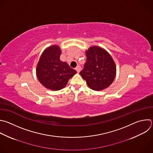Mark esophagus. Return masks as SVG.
<instances>
[{
    "instance_id": "34e87169",
    "label": "esophagus",
    "mask_w": 153,
    "mask_h": 153,
    "mask_svg": "<svg viewBox=\"0 0 153 153\" xmlns=\"http://www.w3.org/2000/svg\"><path fill=\"white\" fill-rule=\"evenodd\" d=\"M76 70L77 72L79 73L80 71V70H81V67H80V66L78 65V66L76 68Z\"/></svg>"
}]
</instances>
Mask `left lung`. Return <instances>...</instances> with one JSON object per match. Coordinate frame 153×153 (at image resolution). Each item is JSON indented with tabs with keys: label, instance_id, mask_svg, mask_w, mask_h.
Instances as JSON below:
<instances>
[{
	"label": "left lung",
	"instance_id": "left-lung-1",
	"mask_svg": "<svg viewBox=\"0 0 153 153\" xmlns=\"http://www.w3.org/2000/svg\"><path fill=\"white\" fill-rule=\"evenodd\" d=\"M86 62L79 73L89 88L103 90L112 84L116 76V65L111 56L99 47L93 46L86 52Z\"/></svg>",
	"mask_w": 153,
	"mask_h": 153
}]
</instances>
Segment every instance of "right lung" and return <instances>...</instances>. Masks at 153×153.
<instances>
[{
    "instance_id": "obj_1",
    "label": "right lung",
    "mask_w": 153,
    "mask_h": 153,
    "mask_svg": "<svg viewBox=\"0 0 153 153\" xmlns=\"http://www.w3.org/2000/svg\"><path fill=\"white\" fill-rule=\"evenodd\" d=\"M61 54L58 46H51L44 51L36 66V73L39 82L53 91L65 87L68 80L77 73L67 63L60 60Z\"/></svg>"
}]
</instances>
